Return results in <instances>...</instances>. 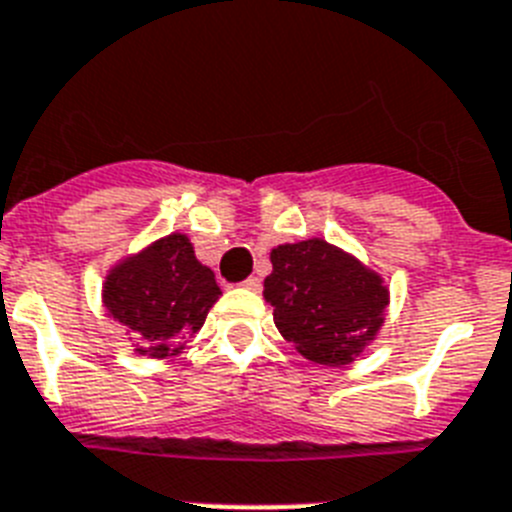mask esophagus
I'll return each instance as SVG.
<instances>
[{
    "mask_svg": "<svg viewBox=\"0 0 512 512\" xmlns=\"http://www.w3.org/2000/svg\"><path fill=\"white\" fill-rule=\"evenodd\" d=\"M242 286H244V289H249V291H260V286H263V281H260V278H257V276H249L247 281L242 283Z\"/></svg>",
    "mask_w": 512,
    "mask_h": 512,
    "instance_id": "obj_1",
    "label": "esophagus"
}]
</instances>
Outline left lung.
I'll return each instance as SVG.
<instances>
[{
  "instance_id": "obj_1",
  "label": "left lung",
  "mask_w": 512,
  "mask_h": 512,
  "mask_svg": "<svg viewBox=\"0 0 512 512\" xmlns=\"http://www.w3.org/2000/svg\"><path fill=\"white\" fill-rule=\"evenodd\" d=\"M265 302L278 333L315 364H351L380 333L390 291L380 273L325 239L270 252Z\"/></svg>"
}]
</instances>
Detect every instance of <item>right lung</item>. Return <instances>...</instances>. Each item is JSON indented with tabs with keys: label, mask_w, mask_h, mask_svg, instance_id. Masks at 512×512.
I'll return each mask as SVG.
<instances>
[{
	"label": "right lung",
	"mask_w": 512,
	"mask_h": 512,
	"mask_svg": "<svg viewBox=\"0 0 512 512\" xmlns=\"http://www.w3.org/2000/svg\"><path fill=\"white\" fill-rule=\"evenodd\" d=\"M101 296L109 317L135 333V354L169 359L203 328L221 289L187 234L176 231L119 260Z\"/></svg>",
	"instance_id": "right-lung-1"
}]
</instances>
